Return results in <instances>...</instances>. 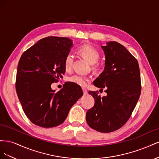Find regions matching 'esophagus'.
<instances>
[{"instance_id": "esophagus-1", "label": "esophagus", "mask_w": 159, "mask_h": 159, "mask_svg": "<svg viewBox=\"0 0 159 159\" xmlns=\"http://www.w3.org/2000/svg\"><path fill=\"white\" fill-rule=\"evenodd\" d=\"M82 90H83V93H84V95H85V94H87V93H88V91L86 90L85 88H82Z\"/></svg>"}]
</instances>
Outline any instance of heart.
I'll use <instances>...</instances> for the list:
<instances>
[{"label": "heart", "instance_id": "1", "mask_svg": "<svg viewBox=\"0 0 159 159\" xmlns=\"http://www.w3.org/2000/svg\"><path fill=\"white\" fill-rule=\"evenodd\" d=\"M78 52L86 60H88L90 64L93 65V68L94 70L98 68V65L95 63L99 60L100 54L95 48L89 44H84L79 48ZM74 61V55L71 53H68L66 56L64 60V66L66 71H70L71 69ZM68 81L77 85H80L81 86V87H85V86L88 85L90 81V78L85 75L74 74L70 76L68 78Z\"/></svg>", "mask_w": 159, "mask_h": 159}]
</instances>
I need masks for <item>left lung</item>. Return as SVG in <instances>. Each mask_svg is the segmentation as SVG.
<instances>
[{"label": "left lung", "instance_id": "8db88e82", "mask_svg": "<svg viewBox=\"0 0 159 159\" xmlns=\"http://www.w3.org/2000/svg\"><path fill=\"white\" fill-rule=\"evenodd\" d=\"M105 56V69L93 84L106 96L89 91L94 106L86 113L88 125L101 133H110L123 127L133 111L141 91L140 70L137 59L117 42L102 46Z\"/></svg>", "mask_w": 159, "mask_h": 159}]
</instances>
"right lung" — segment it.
<instances>
[{"label":"right lung","instance_id":"right-lung-1","mask_svg":"<svg viewBox=\"0 0 159 159\" xmlns=\"http://www.w3.org/2000/svg\"><path fill=\"white\" fill-rule=\"evenodd\" d=\"M72 44L68 38L46 37L26 50L19 60L16 93L24 112L38 126L60 125L83 95L81 88L72 83L65 84L57 92L51 88L52 83L63 78L64 60Z\"/></svg>","mask_w":159,"mask_h":159}]
</instances>
